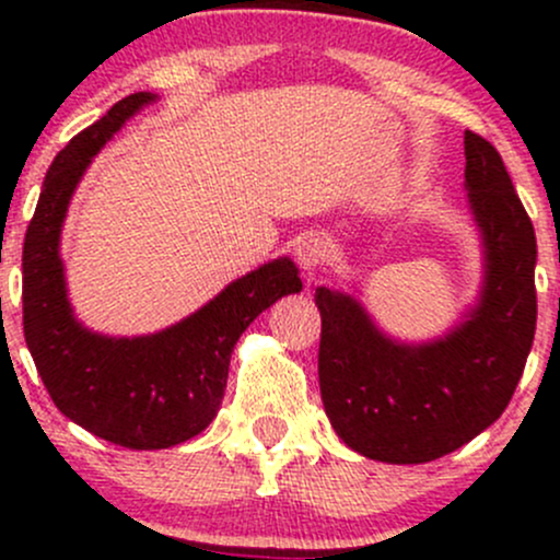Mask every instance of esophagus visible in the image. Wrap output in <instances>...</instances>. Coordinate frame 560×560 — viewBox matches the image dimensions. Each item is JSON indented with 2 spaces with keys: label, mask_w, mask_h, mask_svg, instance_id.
<instances>
[{
  "label": "esophagus",
  "mask_w": 560,
  "mask_h": 560,
  "mask_svg": "<svg viewBox=\"0 0 560 560\" xmlns=\"http://www.w3.org/2000/svg\"><path fill=\"white\" fill-rule=\"evenodd\" d=\"M294 255H298L300 268H305V271H316V268L324 266L326 258H329V242L318 234H307L298 242Z\"/></svg>",
  "instance_id": "esophagus-1"
}]
</instances>
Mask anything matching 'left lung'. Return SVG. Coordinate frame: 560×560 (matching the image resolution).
Masks as SVG:
<instances>
[{
  "instance_id": "8db88e82",
  "label": "left lung",
  "mask_w": 560,
  "mask_h": 560,
  "mask_svg": "<svg viewBox=\"0 0 560 560\" xmlns=\"http://www.w3.org/2000/svg\"><path fill=\"white\" fill-rule=\"evenodd\" d=\"M464 144L485 244V287L464 324L432 342H395L350 294L316 289L326 416L347 447L382 464H429L485 432L511 402L535 339V226L500 152L474 131Z\"/></svg>"
}]
</instances>
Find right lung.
Masks as SVG:
<instances>
[{"instance_id":"1","label":"right lung","mask_w":560,"mask_h":560,"mask_svg":"<svg viewBox=\"0 0 560 560\" xmlns=\"http://www.w3.org/2000/svg\"><path fill=\"white\" fill-rule=\"evenodd\" d=\"M150 102V92L126 96L68 141L23 242V331L44 387L70 421L131 450L173 447L202 432L221 408L236 339L276 300L302 289L294 262L279 258L150 337H102L75 320L60 260L70 197L105 141Z\"/></svg>"}]
</instances>
